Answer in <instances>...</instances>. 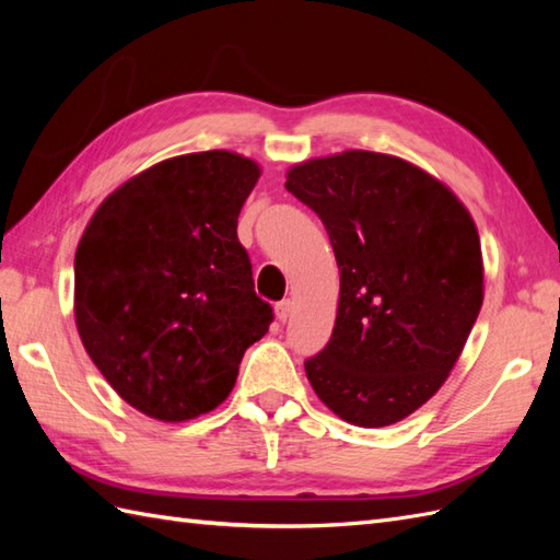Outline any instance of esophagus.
<instances>
[{"label":"esophagus","instance_id":"esophagus-1","mask_svg":"<svg viewBox=\"0 0 560 560\" xmlns=\"http://www.w3.org/2000/svg\"><path fill=\"white\" fill-rule=\"evenodd\" d=\"M291 307H293V303L289 299L277 303V319H279V323H287V319L291 317Z\"/></svg>","mask_w":560,"mask_h":560}]
</instances>
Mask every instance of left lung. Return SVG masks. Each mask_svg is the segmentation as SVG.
Returning <instances> with one entry per match:
<instances>
[{"instance_id":"obj_1","label":"left lung","mask_w":560,"mask_h":560,"mask_svg":"<svg viewBox=\"0 0 560 560\" xmlns=\"http://www.w3.org/2000/svg\"><path fill=\"white\" fill-rule=\"evenodd\" d=\"M287 189L323 219L339 267L327 347L305 361L339 419L383 428L443 387L483 303L479 231L431 173L349 149L303 161Z\"/></svg>"}]
</instances>
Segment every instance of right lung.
Here are the masks:
<instances>
[{
    "instance_id": "obj_1",
    "label": "right lung",
    "mask_w": 560,
    "mask_h": 560,
    "mask_svg": "<svg viewBox=\"0 0 560 560\" xmlns=\"http://www.w3.org/2000/svg\"><path fill=\"white\" fill-rule=\"evenodd\" d=\"M261 168L233 151L165 159L103 199L74 257L83 349L129 407L180 423L231 395L269 331L237 217Z\"/></svg>"
}]
</instances>
